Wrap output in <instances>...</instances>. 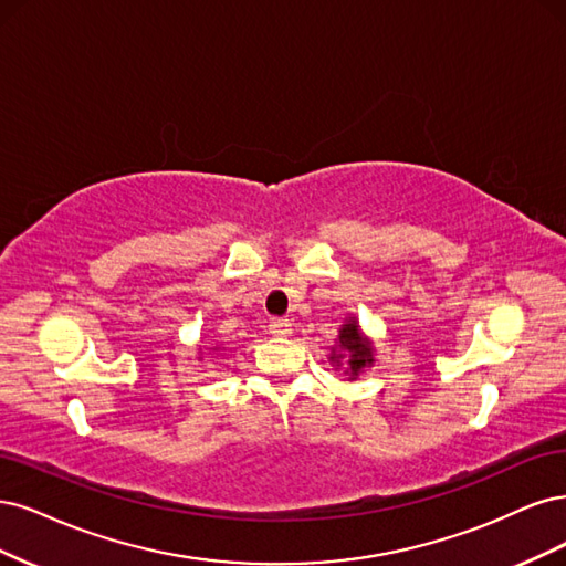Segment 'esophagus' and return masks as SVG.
<instances>
[{
  "instance_id": "1",
  "label": "esophagus",
  "mask_w": 566,
  "mask_h": 566,
  "mask_svg": "<svg viewBox=\"0 0 566 566\" xmlns=\"http://www.w3.org/2000/svg\"><path fill=\"white\" fill-rule=\"evenodd\" d=\"M270 334L280 336V338L289 336L291 334V322L289 319H272L270 322Z\"/></svg>"
}]
</instances>
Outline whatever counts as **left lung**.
Here are the masks:
<instances>
[{"label": "left lung", "instance_id": "1", "mask_svg": "<svg viewBox=\"0 0 566 566\" xmlns=\"http://www.w3.org/2000/svg\"><path fill=\"white\" fill-rule=\"evenodd\" d=\"M329 361L336 371H343L348 376V380H357L359 374L369 371L376 364L374 340L364 334L355 315H348L340 324Z\"/></svg>", "mask_w": 566, "mask_h": 566}]
</instances>
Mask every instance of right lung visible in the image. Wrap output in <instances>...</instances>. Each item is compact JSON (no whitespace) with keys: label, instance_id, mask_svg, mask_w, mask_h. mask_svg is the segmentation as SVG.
<instances>
[{"label":"right lung","instance_id":"right-lung-1","mask_svg":"<svg viewBox=\"0 0 566 566\" xmlns=\"http://www.w3.org/2000/svg\"><path fill=\"white\" fill-rule=\"evenodd\" d=\"M197 350H199L197 359H199V361H202V359H205L207 355H209V357H213V355H216V357H221L226 348H223V345H221V343H213V345H207V348H205V345H197Z\"/></svg>","mask_w":566,"mask_h":566}]
</instances>
